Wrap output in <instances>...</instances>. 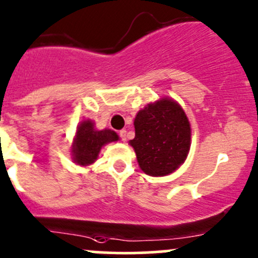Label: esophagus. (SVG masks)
<instances>
[{
  "instance_id": "esophagus-1",
  "label": "esophagus",
  "mask_w": 258,
  "mask_h": 258,
  "mask_svg": "<svg viewBox=\"0 0 258 258\" xmlns=\"http://www.w3.org/2000/svg\"><path fill=\"white\" fill-rule=\"evenodd\" d=\"M119 137H120L121 141H126V130H120V132H119Z\"/></svg>"
}]
</instances>
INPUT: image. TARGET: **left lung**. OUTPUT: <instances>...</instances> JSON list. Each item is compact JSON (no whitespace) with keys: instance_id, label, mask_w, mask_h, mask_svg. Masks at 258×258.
Returning <instances> with one entry per match:
<instances>
[{"instance_id":"1","label":"left lung","mask_w":258,"mask_h":258,"mask_svg":"<svg viewBox=\"0 0 258 258\" xmlns=\"http://www.w3.org/2000/svg\"><path fill=\"white\" fill-rule=\"evenodd\" d=\"M129 141L139 167L152 177L171 174L185 161L190 149V124L183 108L168 97L149 103L134 119Z\"/></svg>"}]
</instances>
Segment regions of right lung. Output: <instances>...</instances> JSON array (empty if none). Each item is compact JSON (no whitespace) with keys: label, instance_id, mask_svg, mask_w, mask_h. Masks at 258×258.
Here are the masks:
<instances>
[{"label":"right lung","instance_id":"right-lung-1","mask_svg":"<svg viewBox=\"0 0 258 258\" xmlns=\"http://www.w3.org/2000/svg\"><path fill=\"white\" fill-rule=\"evenodd\" d=\"M95 121L91 119L80 121L76 128L71 156L74 162L79 166H90L98 159L102 148L109 143L119 140L118 134L110 129H96Z\"/></svg>","mask_w":258,"mask_h":258}]
</instances>
